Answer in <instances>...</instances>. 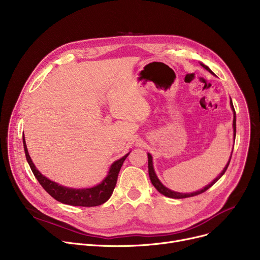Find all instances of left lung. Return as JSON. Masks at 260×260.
<instances>
[{
  "instance_id": "8db88e82",
  "label": "left lung",
  "mask_w": 260,
  "mask_h": 260,
  "mask_svg": "<svg viewBox=\"0 0 260 260\" xmlns=\"http://www.w3.org/2000/svg\"><path fill=\"white\" fill-rule=\"evenodd\" d=\"M200 64H201V66H202V67H204V68H206L207 71H209L211 74H213V75H214V73L210 70V68H209L207 65H204V64H202V63H200ZM231 107H232V109H233V113H234V119H233V129H234V138H235V136H236V113H235V109H234L233 102H232V100H231ZM147 158H148V175H149V179H151V181H152L153 185L156 187V189L158 190V192H159V193H161L162 195L167 196V197H170V198H174V199H182V198L193 197V196H196V195H199V194L204 193V192H206L207 189H209L213 184H215L218 180H219V179L221 178V176L225 173V171H226V169H228V167H229V165H230V161H231V158H232V154H231V158H230L229 162L226 163L225 168L223 169V171L220 173V175L218 176L216 179H214L210 184H208L206 187H203L202 189L197 190V192H194V193H187V194L178 193V192H174V190H172V189H170V188H168V187H166L165 185H163V184L160 182V180L158 179V177H157V175H156V173H155V170H154V167H153V157H152V155H151V154H147Z\"/></svg>"
}]
</instances>
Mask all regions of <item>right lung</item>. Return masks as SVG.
<instances>
[{"label": "right lung", "instance_id": "obj_1", "mask_svg": "<svg viewBox=\"0 0 260 260\" xmlns=\"http://www.w3.org/2000/svg\"><path fill=\"white\" fill-rule=\"evenodd\" d=\"M23 144L27 162H28V165L39 183L42 185V187L46 192L57 201L76 207H97L106 202L114 192L120 169L123 165V162H124V160L129 154H126L125 156H123L121 159L113 163L111 168H109L107 176L100 184L89 188H71L53 182L41 174L36 169L34 162L28 154V151H27L24 136Z\"/></svg>", "mask_w": 260, "mask_h": 260}]
</instances>
